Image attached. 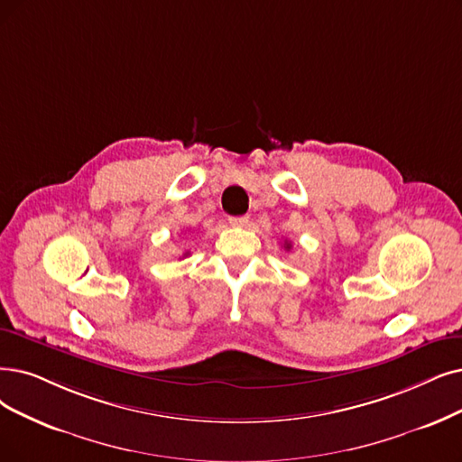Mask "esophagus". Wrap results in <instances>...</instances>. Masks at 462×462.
<instances>
[{
    "label": "esophagus",
    "mask_w": 462,
    "mask_h": 462,
    "mask_svg": "<svg viewBox=\"0 0 462 462\" xmlns=\"http://www.w3.org/2000/svg\"><path fill=\"white\" fill-rule=\"evenodd\" d=\"M229 224L235 227H246L250 224V216H235L229 219Z\"/></svg>",
    "instance_id": "1"
}]
</instances>
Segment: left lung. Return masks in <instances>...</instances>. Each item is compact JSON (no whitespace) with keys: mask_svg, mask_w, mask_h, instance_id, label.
<instances>
[{"mask_svg":"<svg viewBox=\"0 0 462 462\" xmlns=\"http://www.w3.org/2000/svg\"><path fill=\"white\" fill-rule=\"evenodd\" d=\"M290 248H291V243L286 241V243H284V250H290Z\"/></svg>","mask_w":462,"mask_h":462,"instance_id":"1","label":"left lung"}]
</instances>
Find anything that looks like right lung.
Returning a JSON list of instances; mask_svg holds the SVG:
<instances>
[{"instance_id":"add662e5","label":"right lung","mask_w":462,"mask_h":462,"mask_svg":"<svg viewBox=\"0 0 462 462\" xmlns=\"http://www.w3.org/2000/svg\"><path fill=\"white\" fill-rule=\"evenodd\" d=\"M186 255H189V252H186V254H183V257H186Z\"/></svg>"}]
</instances>
